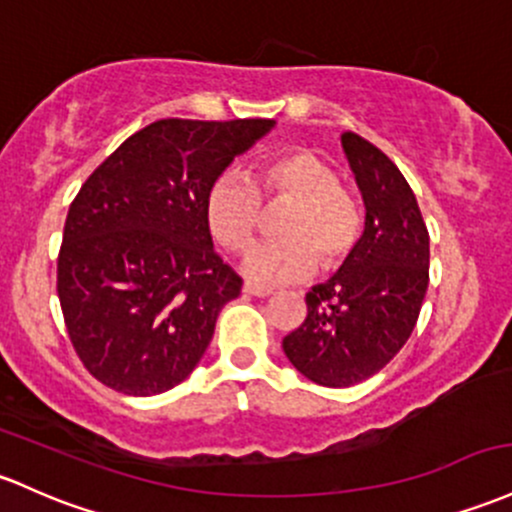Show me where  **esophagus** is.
Listing matches in <instances>:
<instances>
[{
  "label": "esophagus",
  "mask_w": 512,
  "mask_h": 512,
  "mask_svg": "<svg viewBox=\"0 0 512 512\" xmlns=\"http://www.w3.org/2000/svg\"><path fill=\"white\" fill-rule=\"evenodd\" d=\"M243 291H245V294H250V296H269V294H272V289H267V286H257V284H250V282H245Z\"/></svg>",
  "instance_id": "34e87169"
}]
</instances>
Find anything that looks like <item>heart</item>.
<instances>
[{"instance_id": "heart-1", "label": "heart", "mask_w": 512, "mask_h": 512, "mask_svg": "<svg viewBox=\"0 0 512 512\" xmlns=\"http://www.w3.org/2000/svg\"><path fill=\"white\" fill-rule=\"evenodd\" d=\"M289 201L277 218L269 243L247 255L245 272L262 284L306 277L313 267L335 269L355 252L362 238L364 211L352 189L333 167L308 148H286L267 155L252 172V182L223 174L206 194V221L223 250L245 252L265 221L262 204Z\"/></svg>"}]
</instances>
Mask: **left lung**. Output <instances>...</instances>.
Returning a JSON list of instances; mask_svg holds the SVG:
<instances>
[{"label":"left lung","instance_id":"8db88e82","mask_svg":"<svg viewBox=\"0 0 512 512\" xmlns=\"http://www.w3.org/2000/svg\"><path fill=\"white\" fill-rule=\"evenodd\" d=\"M342 148L367 206L364 235L333 279L306 294V320L284 355L313 384L345 389L398 355L423 308L430 235L413 189L376 145L342 133Z\"/></svg>","mask_w":512,"mask_h":512}]
</instances>
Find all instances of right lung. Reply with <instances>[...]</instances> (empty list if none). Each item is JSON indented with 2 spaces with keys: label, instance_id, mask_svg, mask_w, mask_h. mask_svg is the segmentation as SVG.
<instances>
[{
  "label": "right lung",
  "instance_id": "right-lung-1",
  "mask_svg": "<svg viewBox=\"0 0 512 512\" xmlns=\"http://www.w3.org/2000/svg\"><path fill=\"white\" fill-rule=\"evenodd\" d=\"M274 121L162 119L87 177L65 221L58 296L77 357L126 396L182 384L243 279L213 250L206 194Z\"/></svg>",
  "mask_w": 512,
  "mask_h": 512
}]
</instances>
